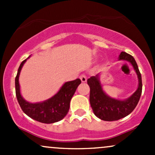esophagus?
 <instances>
[{
    "label": "esophagus",
    "mask_w": 155,
    "mask_h": 155,
    "mask_svg": "<svg viewBox=\"0 0 155 155\" xmlns=\"http://www.w3.org/2000/svg\"><path fill=\"white\" fill-rule=\"evenodd\" d=\"M80 79H81V82H83V83L86 82V81H87V76L85 75H84V74H82V75L80 76Z\"/></svg>",
    "instance_id": "34e87169"
}]
</instances>
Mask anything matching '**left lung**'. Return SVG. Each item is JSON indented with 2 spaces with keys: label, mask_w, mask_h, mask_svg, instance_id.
Returning a JSON list of instances; mask_svg holds the SVG:
<instances>
[{
  "label": "left lung",
  "mask_w": 155,
  "mask_h": 155,
  "mask_svg": "<svg viewBox=\"0 0 155 155\" xmlns=\"http://www.w3.org/2000/svg\"><path fill=\"white\" fill-rule=\"evenodd\" d=\"M126 60L132 65L138 80V86L132 95L124 100L113 98L104 91L99 75L91 76L87 79L90 88V102L93 113L97 117L104 121H116L125 117L136 107L142 92L141 75L138 65L133 56L122 51L119 56V60Z\"/></svg>",
  "instance_id": "1"
}]
</instances>
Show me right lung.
<instances>
[{"instance_id": "1", "label": "right lung", "mask_w": 155, "mask_h": 155, "mask_svg": "<svg viewBox=\"0 0 155 155\" xmlns=\"http://www.w3.org/2000/svg\"><path fill=\"white\" fill-rule=\"evenodd\" d=\"M30 57L20 64L15 78L16 96L19 106L25 114L38 122L46 124L59 122L66 116L68 112L71 100L78 86L81 84V80L76 79L64 83L59 91L47 100L38 103L28 102L21 95L19 77L23 65Z\"/></svg>"}]
</instances>
